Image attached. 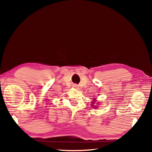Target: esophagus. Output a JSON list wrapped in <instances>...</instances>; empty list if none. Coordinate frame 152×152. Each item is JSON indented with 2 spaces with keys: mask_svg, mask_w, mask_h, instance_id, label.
Segmentation results:
<instances>
[{
  "mask_svg": "<svg viewBox=\"0 0 152 152\" xmlns=\"http://www.w3.org/2000/svg\"><path fill=\"white\" fill-rule=\"evenodd\" d=\"M75 87H77V86H75Z\"/></svg>",
  "mask_w": 152,
  "mask_h": 152,
  "instance_id": "1",
  "label": "esophagus"
}]
</instances>
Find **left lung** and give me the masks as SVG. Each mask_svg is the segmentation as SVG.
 Masks as SVG:
<instances>
[{"instance_id":"obj_1","label":"left lung","mask_w":152,"mask_h":152,"mask_svg":"<svg viewBox=\"0 0 152 152\" xmlns=\"http://www.w3.org/2000/svg\"><path fill=\"white\" fill-rule=\"evenodd\" d=\"M93 99V102H92V104H92V105H91L92 107H93V106H94V103H96V99ZM94 108H97V107H96H96H94Z\"/></svg>"}]
</instances>
